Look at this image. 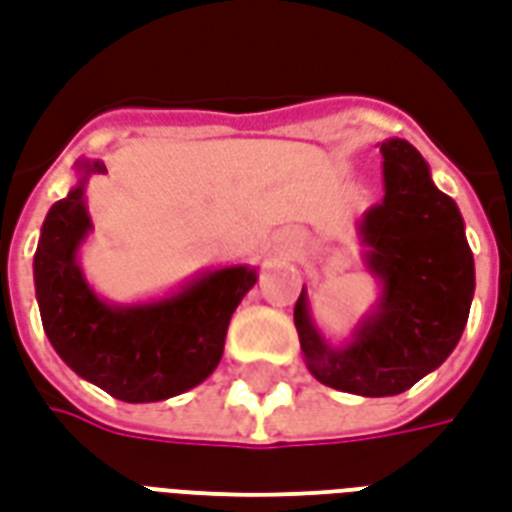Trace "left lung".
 <instances>
[{"label":"left lung","instance_id":"left-lung-1","mask_svg":"<svg viewBox=\"0 0 512 512\" xmlns=\"http://www.w3.org/2000/svg\"><path fill=\"white\" fill-rule=\"evenodd\" d=\"M385 200L363 217L369 268L382 279L380 312L331 350L306 312L293 309L306 369L336 391L396 396L448 358L467 325L475 260L456 203L434 187L429 165L407 140L382 143Z\"/></svg>","mask_w":512,"mask_h":512}]
</instances>
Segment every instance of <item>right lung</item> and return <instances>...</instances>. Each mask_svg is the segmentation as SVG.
<instances>
[{"mask_svg":"<svg viewBox=\"0 0 512 512\" xmlns=\"http://www.w3.org/2000/svg\"><path fill=\"white\" fill-rule=\"evenodd\" d=\"M105 173L102 162H83ZM89 230L83 179L56 200L34 252V287L48 339L78 377L113 399L143 404L195 388L217 369L230 317L257 282L249 268H222L162 304H102L83 282L75 249Z\"/></svg>","mask_w":512,"mask_h":512,"instance_id":"right-lung-1","label":"right lung"}]
</instances>
